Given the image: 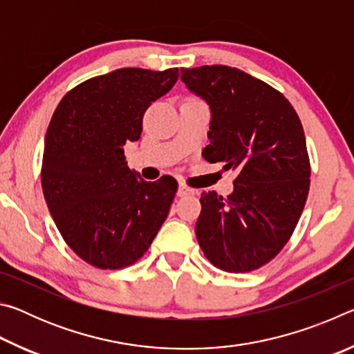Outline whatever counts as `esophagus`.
<instances>
[{
  "instance_id": "obj_1",
  "label": "esophagus",
  "mask_w": 354,
  "mask_h": 354,
  "mask_svg": "<svg viewBox=\"0 0 354 354\" xmlns=\"http://www.w3.org/2000/svg\"><path fill=\"white\" fill-rule=\"evenodd\" d=\"M196 190L189 187L187 184H179V189H178V196H185V195H195Z\"/></svg>"
}]
</instances>
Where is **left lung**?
Instances as JSON below:
<instances>
[{"label": "left lung", "mask_w": 354, "mask_h": 354, "mask_svg": "<svg viewBox=\"0 0 354 354\" xmlns=\"http://www.w3.org/2000/svg\"><path fill=\"white\" fill-rule=\"evenodd\" d=\"M181 80L211 107L203 158L236 173L227 198L201 194L196 239L220 270H256L289 242L306 205L310 164L301 122L283 93L239 68H183Z\"/></svg>", "instance_id": "obj_1"}]
</instances>
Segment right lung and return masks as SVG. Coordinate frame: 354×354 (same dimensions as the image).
<instances>
[{
    "mask_svg": "<svg viewBox=\"0 0 354 354\" xmlns=\"http://www.w3.org/2000/svg\"><path fill=\"white\" fill-rule=\"evenodd\" d=\"M178 68H120L81 82L57 104L45 136L41 189L59 232L103 270L133 266L169 215L178 183L143 181L123 145L140 139L143 113L178 81Z\"/></svg>",
    "mask_w": 354,
    "mask_h": 354,
    "instance_id": "1",
    "label": "right lung"
}]
</instances>
